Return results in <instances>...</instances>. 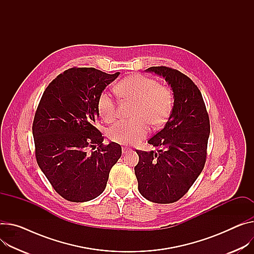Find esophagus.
Wrapping results in <instances>:
<instances>
[{
	"instance_id": "34e87169",
	"label": "esophagus",
	"mask_w": 254,
	"mask_h": 254,
	"mask_svg": "<svg viewBox=\"0 0 254 254\" xmlns=\"http://www.w3.org/2000/svg\"><path fill=\"white\" fill-rule=\"evenodd\" d=\"M131 151H132V149L129 148V147H126V146L122 147V152H123L124 154H126V153H128V152H131Z\"/></svg>"
}]
</instances>
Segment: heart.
<instances>
[{"mask_svg": "<svg viewBox=\"0 0 254 254\" xmlns=\"http://www.w3.org/2000/svg\"><path fill=\"white\" fill-rule=\"evenodd\" d=\"M123 100L134 102L131 120L116 122L108 130L109 138L119 144H134L148 132V123L160 126L171 114L173 108L172 91L149 77L133 74L121 80L114 88ZM97 112L106 122L116 117V103L109 92H103L97 99Z\"/></svg>", "mask_w": 254, "mask_h": 254, "instance_id": "b5f03b06", "label": "heart"}]
</instances>
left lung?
I'll use <instances>...</instances> for the list:
<instances>
[{"label": "left lung", "mask_w": 254, "mask_h": 254, "mask_svg": "<svg viewBox=\"0 0 254 254\" xmlns=\"http://www.w3.org/2000/svg\"><path fill=\"white\" fill-rule=\"evenodd\" d=\"M145 71L164 78L174 105L165 127L147 141L158 150L136 151L139 162L135 176L144 198L172 203L189 190L204 167L209 119L201 92L189 77L165 66Z\"/></svg>", "instance_id": "8db88e82"}]
</instances>
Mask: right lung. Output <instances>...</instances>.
I'll return each mask as SVG.
<instances>
[{
  "label": "right lung",
  "mask_w": 254,
  "mask_h": 254,
  "mask_svg": "<svg viewBox=\"0 0 254 254\" xmlns=\"http://www.w3.org/2000/svg\"><path fill=\"white\" fill-rule=\"evenodd\" d=\"M120 75L94 68H71L46 88L32 125L36 162L62 197L84 202L101 195L122 154L116 142L103 144L94 127L97 99ZM97 149L90 155L86 147Z\"/></svg>",
  "instance_id": "obj_1"
}]
</instances>
